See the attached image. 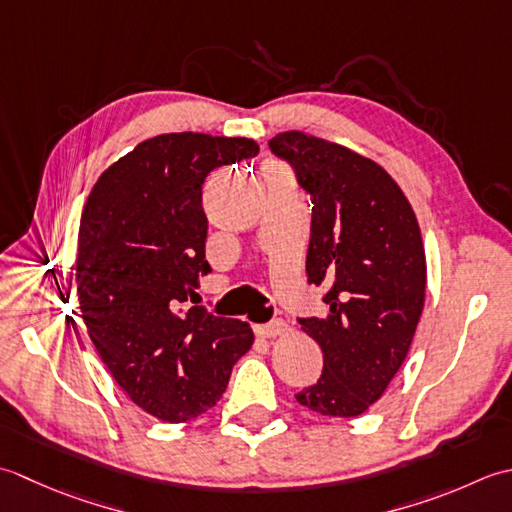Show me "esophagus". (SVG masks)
<instances>
[{"mask_svg":"<svg viewBox=\"0 0 512 512\" xmlns=\"http://www.w3.org/2000/svg\"><path fill=\"white\" fill-rule=\"evenodd\" d=\"M254 331L258 338H278V336H285L289 327L283 320H274V322H269V325H256Z\"/></svg>","mask_w":512,"mask_h":512,"instance_id":"esophagus-1","label":"esophagus"}]
</instances>
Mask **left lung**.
Instances as JSON below:
<instances>
[{
	"label": "left lung",
	"mask_w": 512,
	"mask_h": 512,
	"mask_svg": "<svg viewBox=\"0 0 512 512\" xmlns=\"http://www.w3.org/2000/svg\"><path fill=\"white\" fill-rule=\"evenodd\" d=\"M311 196L309 283H327V318L300 329L322 349V375L296 400L329 417H356L382 398L420 322L426 254L409 198L375 161L340 143L289 130L269 141Z\"/></svg>",
	"instance_id": "obj_1"
}]
</instances>
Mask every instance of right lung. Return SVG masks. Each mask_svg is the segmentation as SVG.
Masks as SVG:
<instances>
[{
    "mask_svg": "<svg viewBox=\"0 0 512 512\" xmlns=\"http://www.w3.org/2000/svg\"><path fill=\"white\" fill-rule=\"evenodd\" d=\"M256 154L245 137L159 134L112 163L83 205L75 267L83 322L112 378L156 420L179 424L212 409L254 344L247 322L190 302L212 271L205 176Z\"/></svg>",
    "mask_w": 512,
    "mask_h": 512,
    "instance_id": "obj_1",
    "label": "right lung"
}]
</instances>
